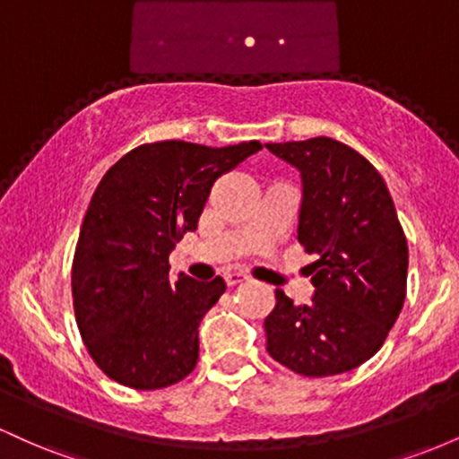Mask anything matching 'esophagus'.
Listing matches in <instances>:
<instances>
[{
    "mask_svg": "<svg viewBox=\"0 0 459 459\" xmlns=\"http://www.w3.org/2000/svg\"><path fill=\"white\" fill-rule=\"evenodd\" d=\"M224 281H226V284H229V287H235V284L247 281V276H246L244 272L233 270V272H226V273H224Z\"/></svg>",
    "mask_w": 459,
    "mask_h": 459,
    "instance_id": "obj_1",
    "label": "esophagus"
}]
</instances>
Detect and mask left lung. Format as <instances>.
Listing matches in <instances>:
<instances>
[{"label":"left lung","mask_w":459,"mask_h":459,"mask_svg":"<svg viewBox=\"0 0 459 459\" xmlns=\"http://www.w3.org/2000/svg\"><path fill=\"white\" fill-rule=\"evenodd\" d=\"M302 177L298 241L310 263L315 296L296 307L276 289L265 317L267 351L291 371L325 377L376 354L402 313L408 241L380 172L332 138L265 144Z\"/></svg>","instance_id":"obj_1"}]
</instances>
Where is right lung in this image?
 <instances>
[{
    "mask_svg": "<svg viewBox=\"0 0 459 459\" xmlns=\"http://www.w3.org/2000/svg\"><path fill=\"white\" fill-rule=\"evenodd\" d=\"M261 149L256 140L142 144L94 189L73 261V307L92 360L114 382L155 391L194 371L198 325L226 282L175 281L168 256L196 230L213 183Z\"/></svg>",
    "mask_w": 459,
    "mask_h": 459,
    "instance_id": "obj_1",
    "label": "right lung"
}]
</instances>
